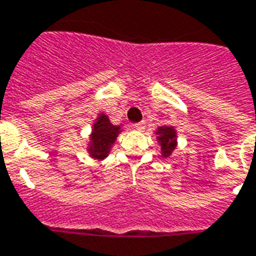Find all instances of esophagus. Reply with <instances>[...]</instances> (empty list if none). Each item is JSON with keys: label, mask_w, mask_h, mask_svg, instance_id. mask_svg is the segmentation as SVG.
<instances>
[{"label": "esophagus", "mask_w": 256, "mask_h": 256, "mask_svg": "<svg viewBox=\"0 0 256 256\" xmlns=\"http://www.w3.org/2000/svg\"><path fill=\"white\" fill-rule=\"evenodd\" d=\"M134 128L138 130H143L144 128H146V122L144 121H140V122H136V124H134Z\"/></svg>", "instance_id": "34e87169"}]
</instances>
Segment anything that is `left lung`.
Wrapping results in <instances>:
<instances>
[{"label": "left lung", "instance_id": "1", "mask_svg": "<svg viewBox=\"0 0 256 256\" xmlns=\"http://www.w3.org/2000/svg\"><path fill=\"white\" fill-rule=\"evenodd\" d=\"M156 139L160 144V151H162V156L167 158L172 155V152L176 147V130L174 126H159L156 130Z\"/></svg>", "mask_w": 256, "mask_h": 256}]
</instances>
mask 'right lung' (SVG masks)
I'll use <instances>...</instances> for the list:
<instances>
[{
    "label": "right lung",
    "instance_id": "obj_1",
    "mask_svg": "<svg viewBox=\"0 0 256 256\" xmlns=\"http://www.w3.org/2000/svg\"><path fill=\"white\" fill-rule=\"evenodd\" d=\"M121 132L120 126H113L106 114H98L97 120L93 124V130L90 134V142L88 146L90 156L102 160L109 155L114 140Z\"/></svg>",
    "mask_w": 256,
    "mask_h": 256
}]
</instances>
